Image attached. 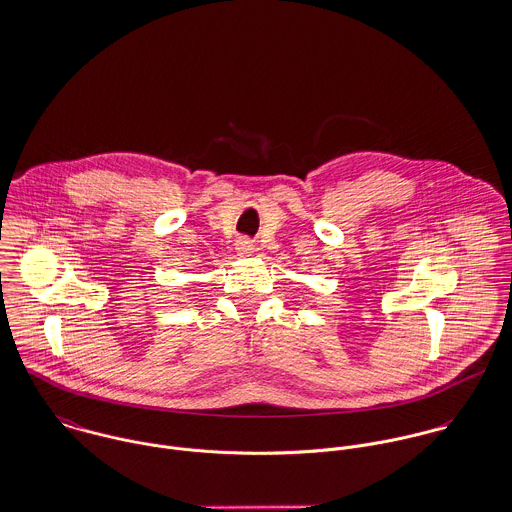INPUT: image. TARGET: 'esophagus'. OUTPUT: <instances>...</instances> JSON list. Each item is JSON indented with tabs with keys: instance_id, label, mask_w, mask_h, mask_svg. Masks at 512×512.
I'll use <instances>...</instances> for the list:
<instances>
[{
	"instance_id": "1",
	"label": "esophagus",
	"mask_w": 512,
	"mask_h": 512,
	"mask_svg": "<svg viewBox=\"0 0 512 512\" xmlns=\"http://www.w3.org/2000/svg\"><path fill=\"white\" fill-rule=\"evenodd\" d=\"M236 252L238 256H250L254 252V242L248 238H238L236 240Z\"/></svg>"
}]
</instances>
